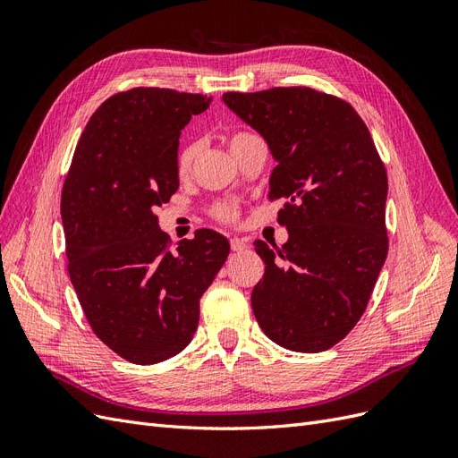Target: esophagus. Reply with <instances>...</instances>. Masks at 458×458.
Wrapping results in <instances>:
<instances>
[{
  "label": "esophagus",
  "instance_id": "34e87169",
  "mask_svg": "<svg viewBox=\"0 0 458 458\" xmlns=\"http://www.w3.org/2000/svg\"><path fill=\"white\" fill-rule=\"evenodd\" d=\"M244 248H246V241L244 239H237V237L231 239V250L233 252H242Z\"/></svg>",
  "mask_w": 458,
  "mask_h": 458
}]
</instances>
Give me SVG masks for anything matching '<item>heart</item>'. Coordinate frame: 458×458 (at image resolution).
Instances as JSON below:
<instances>
[{
  "instance_id": "obj_1",
  "label": "heart",
  "mask_w": 458,
  "mask_h": 458,
  "mask_svg": "<svg viewBox=\"0 0 458 458\" xmlns=\"http://www.w3.org/2000/svg\"><path fill=\"white\" fill-rule=\"evenodd\" d=\"M248 137H252L250 131H234L229 135V148L231 152L237 148L241 143H244ZM197 158V143H185L182 148L177 150V157H175V165H177V172L185 175L189 170L192 162H195ZM214 216L221 221H227V224H231V221L237 219V206L231 204V202H224V204H217L214 208Z\"/></svg>"
}]
</instances>
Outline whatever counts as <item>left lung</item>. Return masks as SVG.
<instances>
[{"mask_svg":"<svg viewBox=\"0 0 458 458\" xmlns=\"http://www.w3.org/2000/svg\"><path fill=\"white\" fill-rule=\"evenodd\" d=\"M267 141L269 199H284L281 248L254 241L266 263L252 290L261 330L286 350L338 344L365 313L387 254L384 162L365 122L340 97L306 86L224 93Z\"/></svg>","mask_w":458,"mask_h":458,"instance_id":"left-lung-1","label":"left lung"}]
</instances>
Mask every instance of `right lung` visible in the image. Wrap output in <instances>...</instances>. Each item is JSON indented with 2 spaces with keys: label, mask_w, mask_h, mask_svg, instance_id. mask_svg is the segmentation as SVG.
Segmentation results:
<instances>
[{
  "label": "right lung",
  "mask_w": 458,
  "mask_h": 458,
  "mask_svg": "<svg viewBox=\"0 0 458 458\" xmlns=\"http://www.w3.org/2000/svg\"><path fill=\"white\" fill-rule=\"evenodd\" d=\"M210 103L165 88L108 97L64 179L61 217L80 306L97 338L135 365L187 348L200 298L229 256L227 239L210 229L170 248L155 214L179 187V135Z\"/></svg>",
  "instance_id": "obj_1"
}]
</instances>
